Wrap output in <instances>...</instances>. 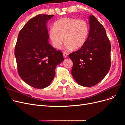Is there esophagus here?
<instances>
[{
	"mask_svg": "<svg viewBox=\"0 0 125 125\" xmlns=\"http://www.w3.org/2000/svg\"><path fill=\"white\" fill-rule=\"evenodd\" d=\"M63 57L65 58H66V57H67V56H68V54L67 53V52H63Z\"/></svg>",
	"mask_w": 125,
	"mask_h": 125,
	"instance_id": "esophagus-1",
	"label": "esophagus"
}]
</instances>
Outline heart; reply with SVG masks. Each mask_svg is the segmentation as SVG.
Masks as SVG:
<instances>
[{"instance_id":"heart-1","label":"heart","mask_w":125,"mask_h":125,"mask_svg":"<svg viewBox=\"0 0 125 125\" xmlns=\"http://www.w3.org/2000/svg\"><path fill=\"white\" fill-rule=\"evenodd\" d=\"M89 25L84 19L64 18L57 21L49 31L52 46L59 49L64 40L67 50L78 49L83 46L89 34Z\"/></svg>"}]
</instances>
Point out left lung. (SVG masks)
Instances as JSON below:
<instances>
[{
    "mask_svg": "<svg viewBox=\"0 0 125 125\" xmlns=\"http://www.w3.org/2000/svg\"><path fill=\"white\" fill-rule=\"evenodd\" d=\"M86 42L69 57L73 62L71 74L79 84L90 87L103 79L111 67V45L106 31L94 16L89 17Z\"/></svg>",
    "mask_w": 125,
    "mask_h": 125,
    "instance_id": "1",
    "label": "left lung"
}]
</instances>
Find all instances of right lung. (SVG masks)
Instances as JSON below:
<instances>
[{
    "mask_svg": "<svg viewBox=\"0 0 125 125\" xmlns=\"http://www.w3.org/2000/svg\"><path fill=\"white\" fill-rule=\"evenodd\" d=\"M54 16L39 14L30 19L19 33L15 47L19 76L36 89L51 84L56 66L63 60L62 52L48 43L46 23Z\"/></svg>",
    "mask_w": 125,
    "mask_h": 125,
    "instance_id": "add662e5",
    "label": "right lung"
}]
</instances>
